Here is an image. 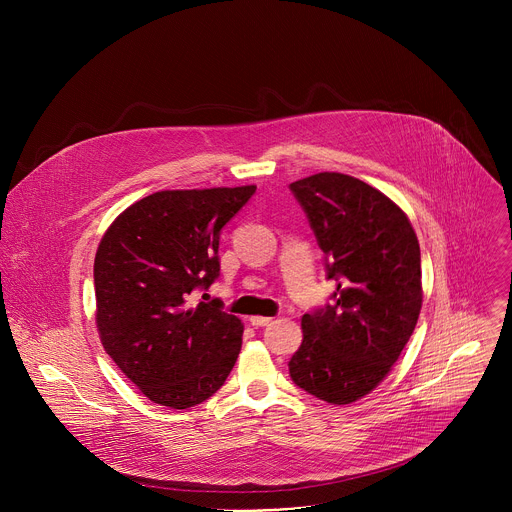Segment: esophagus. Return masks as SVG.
Returning a JSON list of instances; mask_svg holds the SVG:
<instances>
[{
  "instance_id": "obj_1",
  "label": "esophagus",
  "mask_w": 512,
  "mask_h": 512,
  "mask_svg": "<svg viewBox=\"0 0 512 512\" xmlns=\"http://www.w3.org/2000/svg\"><path fill=\"white\" fill-rule=\"evenodd\" d=\"M249 322H251V326L259 328V326H267V324H271V318H267V316H251V318H249Z\"/></svg>"
}]
</instances>
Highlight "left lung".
Here are the masks:
<instances>
[{"label":"left lung","mask_w":512,"mask_h":512,"mask_svg":"<svg viewBox=\"0 0 512 512\" xmlns=\"http://www.w3.org/2000/svg\"><path fill=\"white\" fill-rule=\"evenodd\" d=\"M336 281L332 304L304 314L289 360L300 389L348 405L369 395L409 342L423 302L421 253L407 214L358 178L320 172L289 184Z\"/></svg>","instance_id":"obj_1"}]
</instances>
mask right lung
Instances as JSON below:
<instances>
[{
  "label": "right lung",
  "instance_id": "right-lung-1",
  "mask_svg": "<svg viewBox=\"0 0 512 512\" xmlns=\"http://www.w3.org/2000/svg\"><path fill=\"white\" fill-rule=\"evenodd\" d=\"M255 190L154 192L125 208L99 243L95 298L103 348L158 405L194 407L235 367L241 320L223 312L221 300L194 306L190 296L218 277L221 229Z\"/></svg>",
  "mask_w": 512,
  "mask_h": 512
}]
</instances>
